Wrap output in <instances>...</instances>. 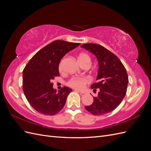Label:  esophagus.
I'll return each instance as SVG.
<instances>
[{
  "label": "esophagus",
  "instance_id": "obj_1",
  "mask_svg": "<svg viewBox=\"0 0 151 151\" xmlns=\"http://www.w3.org/2000/svg\"><path fill=\"white\" fill-rule=\"evenodd\" d=\"M75 91H76V92H77V93H79L81 94H85V92H84V91H81L77 90V89H75Z\"/></svg>",
  "mask_w": 151,
  "mask_h": 151
}]
</instances>
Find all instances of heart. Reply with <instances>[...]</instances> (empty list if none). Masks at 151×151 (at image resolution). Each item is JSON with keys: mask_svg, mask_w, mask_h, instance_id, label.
I'll list each match as a JSON object with an SVG mask.
<instances>
[{"mask_svg": "<svg viewBox=\"0 0 151 151\" xmlns=\"http://www.w3.org/2000/svg\"><path fill=\"white\" fill-rule=\"evenodd\" d=\"M78 60L82 65L85 64H91V59L88 54L86 53H81L78 57ZM63 69V60H62L58 65L59 71H62ZM89 80L87 77H74L71 78L68 82V85L72 88H74L77 89H82L84 88V86L88 84Z\"/></svg>", "mask_w": 151, "mask_h": 151, "instance_id": "1", "label": "heart"}]
</instances>
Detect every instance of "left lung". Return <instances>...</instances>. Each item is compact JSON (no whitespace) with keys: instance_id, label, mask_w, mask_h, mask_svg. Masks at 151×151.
<instances>
[{"instance_id":"1","label":"left lung","mask_w":151,"mask_h":151,"mask_svg":"<svg viewBox=\"0 0 151 151\" xmlns=\"http://www.w3.org/2000/svg\"><path fill=\"white\" fill-rule=\"evenodd\" d=\"M81 47L94 54L99 63L97 82L91 86L99 89L98 95L85 108L94 115H104L118 107L125 96L129 83L127 70L120 59L101 45L86 43Z\"/></svg>"}]
</instances>
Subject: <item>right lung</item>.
I'll return each instance as SVG.
<instances>
[{"label": "right lung", "instance_id": "right-lung-1", "mask_svg": "<svg viewBox=\"0 0 151 151\" xmlns=\"http://www.w3.org/2000/svg\"><path fill=\"white\" fill-rule=\"evenodd\" d=\"M80 43L55 40L47 45L31 58L22 72V88L25 96L36 111L54 115L64 106L72 90L63 87L58 92L52 81L60 76L58 65L65 54Z\"/></svg>", "mask_w": 151, "mask_h": 151}]
</instances>
